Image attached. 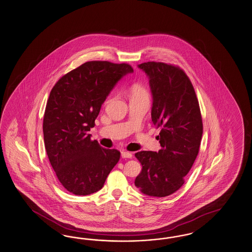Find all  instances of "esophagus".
<instances>
[{"instance_id":"1","label":"esophagus","mask_w":252,"mask_h":252,"mask_svg":"<svg viewBox=\"0 0 252 252\" xmlns=\"http://www.w3.org/2000/svg\"><path fill=\"white\" fill-rule=\"evenodd\" d=\"M121 156L124 158H131L133 157V154L131 152H128V151H122Z\"/></svg>"}]
</instances>
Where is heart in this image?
Instances as JSON below:
<instances>
[{"label":"heart","instance_id":"obj_1","mask_svg":"<svg viewBox=\"0 0 252 252\" xmlns=\"http://www.w3.org/2000/svg\"><path fill=\"white\" fill-rule=\"evenodd\" d=\"M130 99H147L150 100V95L149 90L142 83H133L129 89Z\"/></svg>","mask_w":252,"mask_h":252}]
</instances>
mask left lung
<instances>
[{
    "instance_id": "8db88e82",
    "label": "left lung",
    "mask_w": 252,
    "mask_h": 252,
    "mask_svg": "<svg viewBox=\"0 0 252 252\" xmlns=\"http://www.w3.org/2000/svg\"><path fill=\"white\" fill-rule=\"evenodd\" d=\"M150 78L152 122L160 128L158 152L135 154L142 165L135 185L144 194L165 197L179 190L194 163L203 135V121L194 88L179 66L164 62L139 64Z\"/></svg>"
}]
</instances>
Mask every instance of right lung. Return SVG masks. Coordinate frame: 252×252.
<instances>
[{"label":"right lung","instance_id":"obj_1","mask_svg":"<svg viewBox=\"0 0 252 252\" xmlns=\"http://www.w3.org/2000/svg\"><path fill=\"white\" fill-rule=\"evenodd\" d=\"M132 71L127 63L85 62L50 92L43 119L45 148L58 180L75 195L101 190L120 158V151L102 148L88 131L116 82Z\"/></svg>","mask_w":252,"mask_h":252}]
</instances>
